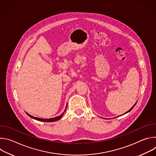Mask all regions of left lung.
Listing matches in <instances>:
<instances>
[{
  "label": "left lung",
  "mask_w": 156,
  "mask_h": 156,
  "mask_svg": "<svg viewBox=\"0 0 156 156\" xmlns=\"http://www.w3.org/2000/svg\"><path fill=\"white\" fill-rule=\"evenodd\" d=\"M135 105H136V104H135V105H133V107H131V108H130V109H129V110H128V112H126V113H125V114H126V113H128V112H129V111H131V110H132V109H133V107H135Z\"/></svg>",
  "instance_id": "8db88e82"
}]
</instances>
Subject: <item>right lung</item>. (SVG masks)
I'll use <instances>...</instances> for the list:
<instances>
[{
    "instance_id": "obj_1",
    "label": "right lung",
    "mask_w": 156,
    "mask_h": 156,
    "mask_svg": "<svg viewBox=\"0 0 156 156\" xmlns=\"http://www.w3.org/2000/svg\"><path fill=\"white\" fill-rule=\"evenodd\" d=\"M65 110H66V109H65ZM27 115H28V116H30L31 118H32V119H35V120H39V121H41V122H52L57 121V120H58L59 119H60L62 117V116H63V115L64 112H63V114H61L60 116H58V117H55V118H52V119H41V118H37V117H33V116H31V115L28 114V113H27Z\"/></svg>"
}]
</instances>
